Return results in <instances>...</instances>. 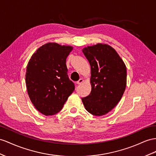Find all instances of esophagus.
Masks as SVG:
<instances>
[{
  "mask_svg": "<svg viewBox=\"0 0 156 156\" xmlns=\"http://www.w3.org/2000/svg\"><path fill=\"white\" fill-rule=\"evenodd\" d=\"M83 82V79H82V78H80V79L79 80H78V81L76 82V83H78V84H80V83H82Z\"/></svg>",
  "mask_w": 156,
  "mask_h": 156,
  "instance_id": "1",
  "label": "esophagus"
}]
</instances>
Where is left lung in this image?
I'll use <instances>...</instances> for the list:
<instances>
[{"label":"left lung","mask_w":156,"mask_h":156,"mask_svg":"<svg viewBox=\"0 0 156 156\" xmlns=\"http://www.w3.org/2000/svg\"><path fill=\"white\" fill-rule=\"evenodd\" d=\"M82 52L91 66V91L82 101L90 113L102 116L117 105L125 92L126 66L116 51L105 44L86 47Z\"/></svg>","instance_id":"left-lung-1"}]
</instances>
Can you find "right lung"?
<instances>
[{"instance_id":"1","label":"right lung","mask_w":156,"mask_h":156,"mask_svg":"<svg viewBox=\"0 0 156 156\" xmlns=\"http://www.w3.org/2000/svg\"><path fill=\"white\" fill-rule=\"evenodd\" d=\"M72 50L70 46L48 43L39 48L27 64V93L35 108L46 116L58 113L75 89L66 65Z\"/></svg>"}]
</instances>
